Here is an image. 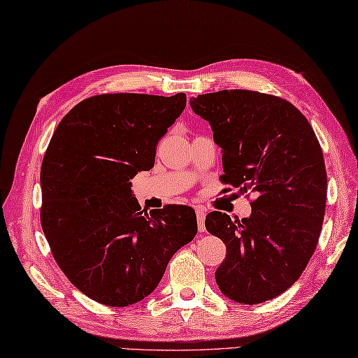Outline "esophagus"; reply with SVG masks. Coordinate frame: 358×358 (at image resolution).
Here are the masks:
<instances>
[{"mask_svg": "<svg viewBox=\"0 0 358 358\" xmlns=\"http://www.w3.org/2000/svg\"><path fill=\"white\" fill-rule=\"evenodd\" d=\"M196 220H198V229L199 232H204L206 231V210L202 207L196 208Z\"/></svg>", "mask_w": 358, "mask_h": 358, "instance_id": "esophagus-1", "label": "esophagus"}]
</instances>
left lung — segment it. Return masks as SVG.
I'll list each match as a JSON object with an SVG mask.
<instances>
[{
    "mask_svg": "<svg viewBox=\"0 0 358 358\" xmlns=\"http://www.w3.org/2000/svg\"><path fill=\"white\" fill-rule=\"evenodd\" d=\"M190 106L221 148L222 184L255 194L249 218L206 217L227 251L215 279L229 299L260 304L299 279L318 245L327 194L320 141L292 103L266 93L221 90Z\"/></svg>",
    "mask_w": 358,
    "mask_h": 358,
    "instance_id": "1",
    "label": "left lung"
}]
</instances>
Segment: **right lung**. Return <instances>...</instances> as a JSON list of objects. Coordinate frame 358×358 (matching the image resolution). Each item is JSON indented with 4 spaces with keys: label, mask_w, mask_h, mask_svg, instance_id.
<instances>
[{
    "label": "right lung",
    "mask_w": 358,
    "mask_h": 358,
    "mask_svg": "<svg viewBox=\"0 0 358 358\" xmlns=\"http://www.w3.org/2000/svg\"><path fill=\"white\" fill-rule=\"evenodd\" d=\"M187 95L106 93L80 101L54 131L40 171V221L54 260L79 292L126 307L154 292L198 232L192 207L143 215L131 190Z\"/></svg>",
    "instance_id": "1"
}]
</instances>
